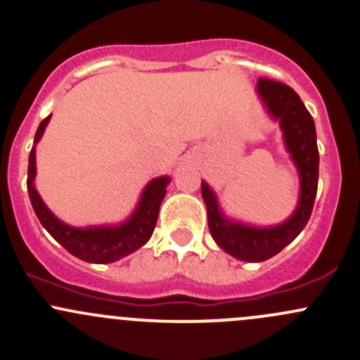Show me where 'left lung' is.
<instances>
[{
  "label": "left lung",
  "mask_w": 360,
  "mask_h": 360,
  "mask_svg": "<svg viewBox=\"0 0 360 360\" xmlns=\"http://www.w3.org/2000/svg\"><path fill=\"white\" fill-rule=\"evenodd\" d=\"M257 93L264 107L283 131L286 150L297 165L300 176V196L297 209L285 222L269 228H257L231 221L219 209L217 196L205 181H202V196L207 205L209 229L215 243L229 255L247 262H264L281 252L300 234L312 214L319 179V151L316 141V126L300 96L290 86L272 79L260 77Z\"/></svg>",
  "instance_id": "8db88e82"
}]
</instances>
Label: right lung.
<instances>
[{
	"instance_id": "add662e5",
	"label": "right lung",
	"mask_w": 360,
	"mask_h": 360,
	"mask_svg": "<svg viewBox=\"0 0 360 360\" xmlns=\"http://www.w3.org/2000/svg\"><path fill=\"white\" fill-rule=\"evenodd\" d=\"M51 115H48L37 127L34 136V145L43 136L44 127L50 122ZM36 177V146H32L29 153L27 169V191L32 209L43 228L62 245L67 252L84 262L93 264H110L120 260L141 248L151 238L155 224H157L160 203L165 196V188L169 186L170 177L160 176L151 179L141 193L138 207L131 214L127 221L117 226H93V228H74L65 224L58 217L51 214V210L44 205L39 193L34 186Z\"/></svg>"
}]
</instances>
